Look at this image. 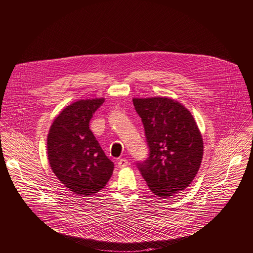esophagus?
I'll return each mask as SVG.
<instances>
[{"mask_svg":"<svg viewBox=\"0 0 253 253\" xmlns=\"http://www.w3.org/2000/svg\"><path fill=\"white\" fill-rule=\"evenodd\" d=\"M128 160L125 159V158H122V159H119L118 160V167L119 168H125L128 166Z\"/></svg>","mask_w":253,"mask_h":253,"instance_id":"1","label":"esophagus"}]
</instances>
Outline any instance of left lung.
<instances>
[{
	"label": "left lung",
	"instance_id": "8db88e82",
	"mask_svg": "<svg viewBox=\"0 0 253 253\" xmlns=\"http://www.w3.org/2000/svg\"><path fill=\"white\" fill-rule=\"evenodd\" d=\"M133 104L149 148L137 168L152 193L169 198L188 188L198 174L204 154L201 132L191 112L171 98H134Z\"/></svg>",
	"mask_w": 253,
	"mask_h": 253
}]
</instances>
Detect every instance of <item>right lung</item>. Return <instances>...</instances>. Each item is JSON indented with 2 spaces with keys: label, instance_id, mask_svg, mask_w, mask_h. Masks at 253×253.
I'll list each match as a JSON object with an SVG mask.
<instances>
[{
  "label": "right lung",
  "instance_id": "obj_1",
  "mask_svg": "<svg viewBox=\"0 0 253 253\" xmlns=\"http://www.w3.org/2000/svg\"><path fill=\"white\" fill-rule=\"evenodd\" d=\"M104 98L76 101L54 119L47 136L51 170L69 191L92 196L105 187L114 170L89 122Z\"/></svg>",
  "mask_w": 253,
  "mask_h": 253
}]
</instances>
